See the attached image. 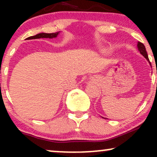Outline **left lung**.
<instances>
[{"label": "left lung", "instance_id": "obj_1", "mask_svg": "<svg viewBox=\"0 0 157 157\" xmlns=\"http://www.w3.org/2000/svg\"><path fill=\"white\" fill-rule=\"evenodd\" d=\"M137 48H138V50L140 52V54L143 55L144 57L146 58V60L149 62L148 56H147L146 49H145V46H144V44H142V43H140V42H138L137 43ZM149 63H150V62H149ZM150 65H151V63H150Z\"/></svg>", "mask_w": 157, "mask_h": 157}]
</instances>
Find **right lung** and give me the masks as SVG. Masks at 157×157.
<instances>
[{
	"instance_id": "add662e5",
	"label": "right lung",
	"mask_w": 157,
	"mask_h": 157,
	"mask_svg": "<svg viewBox=\"0 0 157 157\" xmlns=\"http://www.w3.org/2000/svg\"><path fill=\"white\" fill-rule=\"evenodd\" d=\"M59 32H55V33H40L35 36H31V37H27L26 40L32 39H39V38H54L58 35Z\"/></svg>"
}]
</instances>
